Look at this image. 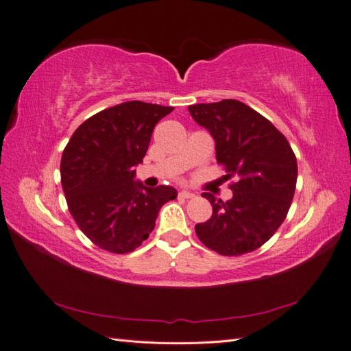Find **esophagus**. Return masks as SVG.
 <instances>
[{"label":"esophagus","mask_w":351,"mask_h":351,"mask_svg":"<svg viewBox=\"0 0 351 351\" xmlns=\"http://www.w3.org/2000/svg\"><path fill=\"white\" fill-rule=\"evenodd\" d=\"M178 195L183 197V198H194L195 197V194L194 193H189V191H180V193H178Z\"/></svg>","instance_id":"esophagus-1"}]
</instances>
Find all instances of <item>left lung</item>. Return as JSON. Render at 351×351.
Instances as JSON below:
<instances>
[{"instance_id": "1", "label": "left lung", "mask_w": 351, "mask_h": 351, "mask_svg": "<svg viewBox=\"0 0 351 351\" xmlns=\"http://www.w3.org/2000/svg\"><path fill=\"white\" fill-rule=\"evenodd\" d=\"M215 141L217 163L226 169L234 197L209 194L213 215L195 224L204 246L226 256L254 252L286 220L293 200L298 163L286 136L249 105L235 99L188 107Z\"/></svg>"}]
</instances>
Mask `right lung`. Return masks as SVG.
Segmentation results:
<instances>
[{
    "label": "right lung",
    "mask_w": 351,
    "mask_h": 351,
    "mask_svg": "<svg viewBox=\"0 0 351 351\" xmlns=\"http://www.w3.org/2000/svg\"><path fill=\"white\" fill-rule=\"evenodd\" d=\"M173 107L130 101L88 117L73 133L61 158V183L79 229L111 254H128L147 240L158 210L174 200L171 186L134 182L156 123Z\"/></svg>",
    "instance_id": "obj_1"
}]
</instances>
